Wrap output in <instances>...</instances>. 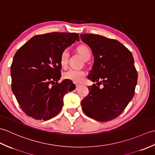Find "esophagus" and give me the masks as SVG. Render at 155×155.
<instances>
[{
	"instance_id": "obj_1",
	"label": "esophagus",
	"mask_w": 155,
	"mask_h": 155,
	"mask_svg": "<svg viewBox=\"0 0 155 155\" xmlns=\"http://www.w3.org/2000/svg\"><path fill=\"white\" fill-rule=\"evenodd\" d=\"M79 86H80V85L79 84H76V88H78V87H79Z\"/></svg>"
}]
</instances>
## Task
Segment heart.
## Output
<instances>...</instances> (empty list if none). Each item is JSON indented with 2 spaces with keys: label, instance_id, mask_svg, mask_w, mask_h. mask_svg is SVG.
<instances>
[{
  "label": "heart",
  "instance_id": "obj_1",
  "mask_svg": "<svg viewBox=\"0 0 155 155\" xmlns=\"http://www.w3.org/2000/svg\"><path fill=\"white\" fill-rule=\"evenodd\" d=\"M77 51L84 59L91 56V50L86 45H80L77 48ZM69 57V51L68 49H65L61 53L60 58V62L62 67H65L67 64ZM85 76V72L83 70L76 68H71L66 71L63 74V77L65 79L70 80L74 83H80L83 80Z\"/></svg>",
  "mask_w": 155,
  "mask_h": 155
}]
</instances>
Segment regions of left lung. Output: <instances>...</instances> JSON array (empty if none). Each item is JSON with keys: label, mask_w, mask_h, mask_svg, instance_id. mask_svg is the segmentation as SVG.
<instances>
[{"label": "left lung", "mask_w": 155, "mask_h": 155, "mask_svg": "<svg viewBox=\"0 0 155 155\" xmlns=\"http://www.w3.org/2000/svg\"><path fill=\"white\" fill-rule=\"evenodd\" d=\"M81 39L94 56L88 78L103 84V88L94 84L88 87L89 93L81 101L82 108L94 120H111L119 116L134 94L138 76L133 54L119 41L103 36L81 34Z\"/></svg>", "instance_id": "8db88e82"}]
</instances>
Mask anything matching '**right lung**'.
I'll return each instance as SVG.
<instances>
[{
	"label": "right lung",
	"mask_w": 155,
	"mask_h": 155,
	"mask_svg": "<svg viewBox=\"0 0 155 155\" xmlns=\"http://www.w3.org/2000/svg\"><path fill=\"white\" fill-rule=\"evenodd\" d=\"M76 41L79 36L74 32L36 35L16 52L11 68L12 91L28 116L51 119L62 109L64 94L75 89L71 81H58L61 53Z\"/></svg>",
	"instance_id": "right-lung-1"
}]
</instances>
